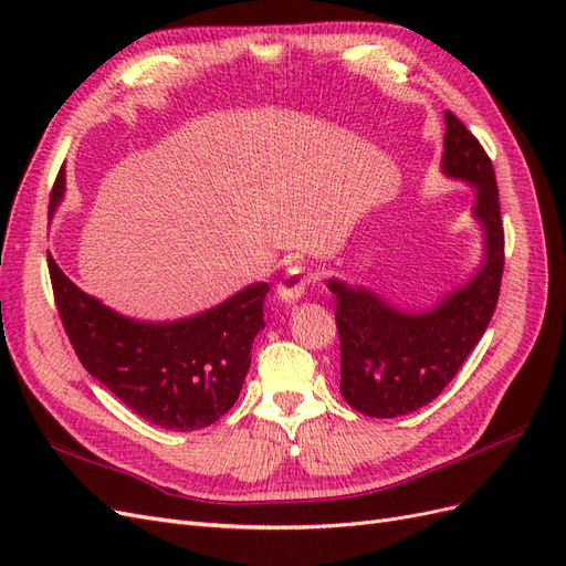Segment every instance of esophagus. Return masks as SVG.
Here are the masks:
<instances>
[{"instance_id": "1", "label": "esophagus", "mask_w": 566, "mask_h": 566, "mask_svg": "<svg viewBox=\"0 0 566 566\" xmlns=\"http://www.w3.org/2000/svg\"><path fill=\"white\" fill-rule=\"evenodd\" d=\"M312 279H314V273H312L310 269H304V266H290L287 273H285V279L279 283V297H281L283 302H295V300H300V297L304 295L306 285L312 283Z\"/></svg>"}]
</instances>
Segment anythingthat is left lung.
<instances>
[{
    "mask_svg": "<svg viewBox=\"0 0 566 566\" xmlns=\"http://www.w3.org/2000/svg\"><path fill=\"white\" fill-rule=\"evenodd\" d=\"M443 172L476 186L474 214L486 229L476 276L427 314L391 310L364 287L331 281L337 297L339 391L358 413L399 418L437 399L482 339L501 295L505 231L493 163L476 136L447 111Z\"/></svg>",
    "mask_w": 566,
    "mask_h": 566,
    "instance_id": "left-lung-1",
    "label": "left lung"
}]
</instances>
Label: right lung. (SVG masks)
<instances>
[{
	"label": "right lung",
	"instance_id": "1",
	"mask_svg": "<svg viewBox=\"0 0 566 566\" xmlns=\"http://www.w3.org/2000/svg\"><path fill=\"white\" fill-rule=\"evenodd\" d=\"M63 172L49 208L63 196ZM49 279L67 339L87 368L136 416L172 432L217 422L235 403L250 368L254 335L264 328L269 283L175 323H139L84 295L49 254Z\"/></svg>",
	"mask_w": 566,
	"mask_h": 566
}]
</instances>
